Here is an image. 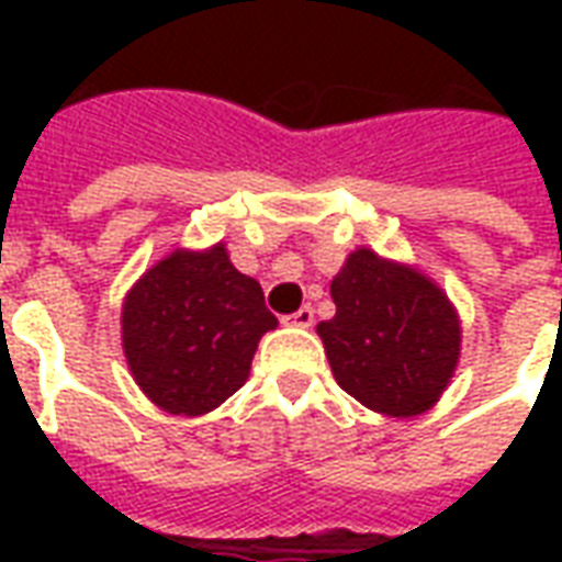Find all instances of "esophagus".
Masks as SVG:
<instances>
[{
	"mask_svg": "<svg viewBox=\"0 0 562 562\" xmlns=\"http://www.w3.org/2000/svg\"><path fill=\"white\" fill-rule=\"evenodd\" d=\"M285 325H294V328H310V325H313V306H301L297 313L285 316Z\"/></svg>",
	"mask_w": 562,
	"mask_h": 562,
	"instance_id": "esophagus-1",
	"label": "esophagus"
}]
</instances>
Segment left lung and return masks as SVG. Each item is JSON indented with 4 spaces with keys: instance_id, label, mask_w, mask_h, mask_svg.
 Segmentation results:
<instances>
[{
    "instance_id": "8db88e82",
    "label": "left lung",
    "mask_w": 562,
    "mask_h": 562,
    "mask_svg": "<svg viewBox=\"0 0 562 562\" xmlns=\"http://www.w3.org/2000/svg\"><path fill=\"white\" fill-rule=\"evenodd\" d=\"M330 297L337 313L316 330L340 389L394 418L430 409L460 355L446 294L413 268L358 249L330 282Z\"/></svg>"
}]
</instances>
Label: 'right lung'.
I'll return each mask as SVG.
<instances>
[{
	"instance_id": "obj_1",
	"label": "right lung",
	"mask_w": 562,
	"mask_h": 562,
	"mask_svg": "<svg viewBox=\"0 0 562 562\" xmlns=\"http://www.w3.org/2000/svg\"><path fill=\"white\" fill-rule=\"evenodd\" d=\"M277 328L265 292L225 246L149 268L123 304V349L149 401L171 415H204L249 376L261 334Z\"/></svg>"
}]
</instances>
